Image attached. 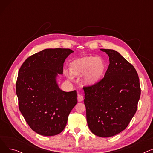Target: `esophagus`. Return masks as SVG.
Listing matches in <instances>:
<instances>
[{
    "mask_svg": "<svg viewBox=\"0 0 153 153\" xmlns=\"http://www.w3.org/2000/svg\"><path fill=\"white\" fill-rule=\"evenodd\" d=\"M83 99H84L83 96L82 95H81V94H78V95H77V100H78V102H81V101L83 100Z\"/></svg>",
    "mask_w": 153,
    "mask_h": 153,
    "instance_id": "obj_1",
    "label": "esophagus"
}]
</instances>
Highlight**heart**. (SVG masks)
Returning a JSON list of instances; mask_svg holds the SVG:
<instances>
[{"instance_id":"b5f03b06","label":"heart","mask_w":153,"mask_h":153,"mask_svg":"<svg viewBox=\"0 0 153 153\" xmlns=\"http://www.w3.org/2000/svg\"><path fill=\"white\" fill-rule=\"evenodd\" d=\"M106 62L102 58L85 56L72 61L69 65L72 75L81 76L86 72L85 82L91 85L97 82L106 69Z\"/></svg>"}]
</instances>
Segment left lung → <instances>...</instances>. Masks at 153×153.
Here are the masks:
<instances>
[{
	"instance_id": "left-lung-1",
	"label": "left lung",
	"mask_w": 153,
	"mask_h": 153,
	"mask_svg": "<svg viewBox=\"0 0 153 153\" xmlns=\"http://www.w3.org/2000/svg\"><path fill=\"white\" fill-rule=\"evenodd\" d=\"M109 56L104 77L84 87L86 118L91 131L107 138L128 126L138 108L141 95L140 79L135 68L117 51L101 49Z\"/></svg>"
}]
</instances>
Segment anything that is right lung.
Returning <instances> with one entry per match:
<instances>
[{"instance_id":"obj_1","label":"right lung","mask_w":153,"mask_h":153,"mask_svg":"<svg viewBox=\"0 0 153 153\" xmlns=\"http://www.w3.org/2000/svg\"><path fill=\"white\" fill-rule=\"evenodd\" d=\"M73 52L68 48L46 49L30 56L19 69L16 82L19 110L38 134L54 136L62 132L77 103V91L61 90L56 80Z\"/></svg>"}]
</instances>
